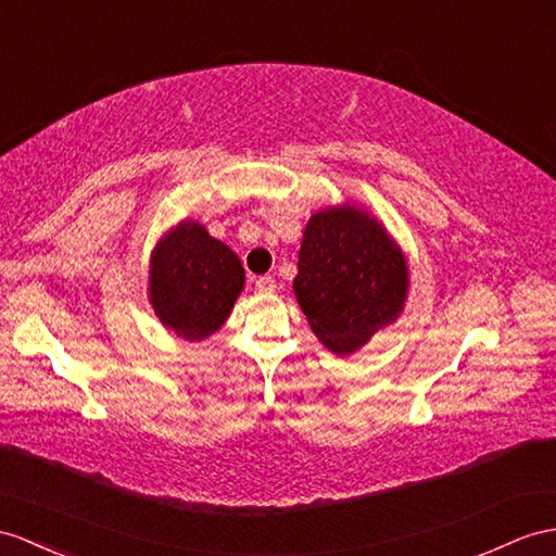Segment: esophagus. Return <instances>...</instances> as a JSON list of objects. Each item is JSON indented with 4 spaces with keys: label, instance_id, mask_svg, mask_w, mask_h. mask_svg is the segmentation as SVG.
Returning a JSON list of instances; mask_svg holds the SVG:
<instances>
[{
    "label": "esophagus",
    "instance_id": "esophagus-1",
    "mask_svg": "<svg viewBox=\"0 0 556 556\" xmlns=\"http://www.w3.org/2000/svg\"><path fill=\"white\" fill-rule=\"evenodd\" d=\"M255 289H258L261 293H273L277 289V281H275V277L263 275V277L255 279Z\"/></svg>",
    "mask_w": 556,
    "mask_h": 556
}]
</instances>
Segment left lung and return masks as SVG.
<instances>
[{"mask_svg": "<svg viewBox=\"0 0 556 556\" xmlns=\"http://www.w3.org/2000/svg\"><path fill=\"white\" fill-rule=\"evenodd\" d=\"M293 293L315 336L345 357L402 315L408 265L371 213L331 206L305 225Z\"/></svg>", "mask_w": 556, "mask_h": 556, "instance_id": "left-lung-1", "label": "left lung"}]
</instances>
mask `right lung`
Returning <instances> with one entry per match:
<instances>
[{"label": "right lung", "mask_w": 556, "mask_h": 556, "mask_svg": "<svg viewBox=\"0 0 556 556\" xmlns=\"http://www.w3.org/2000/svg\"><path fill=\"white\" fill-rule=\"evenodd\" d=\"M244 289L237 253L213 239L204 225L182 220L150 255V303L168 331L204 340L230 317Z\"/></svg>", "instance_id": "obj_1"}]
</instances>
